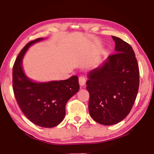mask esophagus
I'll list each match as a JSON object with an SVG mask.
<instances>
[{
  "instance_id": "34e87169",
  "label": "esophagus",
  "mask_w": 154,
  "mask_h": 154,
  "mask_svg": "<svg viewBox=\"0 0 154 154\" xmlns=\"http://www.w3.org/2000/svg\"><path fill=\"white\" fill-rule=\"evenodd\" d=\"M85 82H86V79L84 76H80L79 78V85L81 86H83L85 84Z\"/></svg>"
}]
</instances>
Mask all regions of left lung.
Instances as JSON below:
<instances>
[{"mask_svg":"<svg viewBox=\"0 0 154 154\" xmlns=\"http://www.w3.org/2000/svg\"><path fill=\"white\" fill-rule=\"evenodd\" d=\"M115 53L88 74L90 115L98 124L111 126L123 120L134 105L139 86V71L132 47L112 36Z\"/></svg>","mask_w":154,"mask_h":154,"instance_id":"1","label":"left lung"}]
</instances>
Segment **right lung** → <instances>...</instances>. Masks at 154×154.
<instances>
[{"label":"right lung","mask_w":154,"mask_h":154,"mask_svg":"<svg viewBox=\"0 0 154 154\" xmlns=\"http://www.w3.org/2000/svg\"><path fill=\"white\" fill-rule=\"evenodd\" d=\"M44 39L31 41L20 51L13 68V89L21 110L30 121L38 126L53 128L64 119L66 104L79 92V84L76 75L66 80L37 82L25 74L23 58L30 46Z\"/></svg>","instance_id":"1"}]
</instances>
